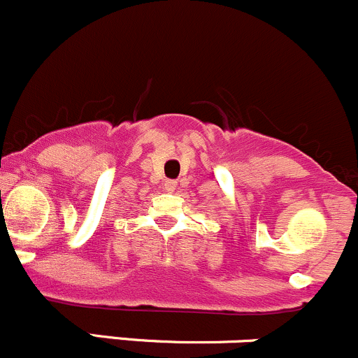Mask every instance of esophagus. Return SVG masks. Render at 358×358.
Instances as JSON below:
<instances>
[{"instance_id": "34e87169", "label": "esophagus", "mask_w": 358, "mask_h": 358, "mask_svg": "<svg viewBox=\"0 0 358 358\" xmlns=\"http://www.w3.org/2000/svg\"><path fill=\"white\" fill-rule=\"evenodd\" d=\"M165 189L167 191H174L176 189V186H178V182H176V180H172V179H169V180H165Z\"/></svg>"}]
</instances>
